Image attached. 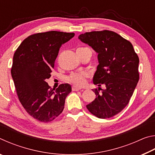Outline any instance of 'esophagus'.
<instances>
[{
  "label": "esophagus",
  "mask_w": 155,
  "mask_h": 155,
  "mask_svg": "<svg viewBox=\"0 0 155 155\" xmlns=\"http://www.w3.org/2000/svg\"><path fill=\"white\" fill-rule=\"evenodd\" d=\"M72 91H79L81 90V89L78 87H76V86H72Z\"/></svg>",
  "instance_id": "1"
}]
</instances>
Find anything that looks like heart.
Here are the masks:
<instances>
[{
  "instance_id": "heart-1",
  "label": "heart",
  "mask_w": 155,
  "mask_h": 155,
  "mask_svg": "<svg viewBox=\"0 0 155 155\" xmlns=\"http://www.w3.org/2000/svg\"><path fill=\"white\" fill-rule=\"evenodd\" d=\"M85 48H78L77 50L83 49ZM88 78V75L85 72H75L72 73L69 77H68V81L70 83H72L73 85L77 87H82L85 84L86 79Z\"/></svg>"
}]
</instances>
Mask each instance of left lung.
I'll use <instances>...</instances> for the list:
<instances>
[{
    "instance_id": "1",
    "label": "left lung",
    "mask_w": 155,
    "mask_h": 155,
    "mask_svg": "<svg viewBox=\"0 0 155 155\" xmlns=\"http://www.w3.org/2000/svg\"><path fill=\"white\" fill-rule=\"evenodd\" d=\"M78 39L98 54L93 82L99 87L94 90L95 100L86 107L98 118H109L125 108L134 92L140 78L138 55L129 41L111 31L87 32Z\"/></svg>"
}]
</instances>
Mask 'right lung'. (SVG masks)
<instances>
[{
  "label": "right lung",
  "instance_id": "obj_1",
  "mask_svg": "<svg viewBox=\"0 0 155 155\" xmlns=\"http://www.w3.org/2000/svg\"><path fill=\"white\" fill-rule=\"evenodd\" d=\"M74 33L51 31L28 36L15 51L11 70L22 105L33 118L49 122L61 114L65 98L72 91L69 84L54 90L46 82L51 77L60 47Z\"/></svg>",
  "mask_w": 155,
  "mask_h": 155
}]
</instances>
